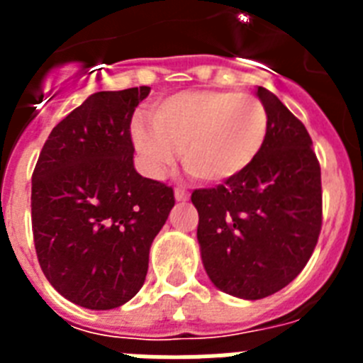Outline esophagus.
<instances>
[{
  "mask_svg": "<svg viewBox=\"0 0 363 363\" xmlns=\"http://www.w3.org/2000/svg\"><path fill=\"white\" fill-rule=\"evenodd\" d=\"M174 198L178 201H187L189 200V191L185 187H176Z\"/></svg>",
  "mask_w": 363,
  "mask_h": 363,
  "instance_id": "34e87169",
  "label": "esophagus"
}]
</instances>
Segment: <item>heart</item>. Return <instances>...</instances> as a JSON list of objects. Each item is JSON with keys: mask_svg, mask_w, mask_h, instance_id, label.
<instances>
[{"mask_svg": "<svg viewBox=\"0 0 363 363\" xmlns=\"http://www.w3.org/2000/svg\"><path fill=\"white\" fill-rule=\"evenodd\" d=\"M134 121L133 142L150 174L172 167L182 150L185 171L201 182H223L251 165L267 138L269 116L256 96L187 91L169 96Z\"/></svg>", "mask_w": 363, "mask_h": 363, "instance_id": "b5f03b06", "label": "heart"}]
</instances>
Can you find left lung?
I'll return each mask as SVG.
<instances>
[{
    "label": "left lung",
    "instance_id": "1",
    "mask_svg": "<svg viewBox=\"0 0 363 363\" xmlns=\"http://www.w3.org/2000/svg\"><path fill=\"white\" fill-rule=\"evenodd\" d=\"M256 96L269 116L256 160L238 176L191 196L205 271L218 289L245 300L289 285L322 230V174L306 125L264 86Z\"/></svg>",
    "mask_w": 363,
    "mask_h": 363
}]
</instances>
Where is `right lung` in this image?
<instances>
[{
  "label": "right lung",
  "instance_id": "1",
  "mask_svg": "<svg viewBox=\"0 0 363 363\" xmlns=\"http://www.w3.org/2000/svg\"><path fill=\"white\" fill-rule=\"evenodd\" d=\"M150 86L96 92L49 134L32 172L38 262L57 293L107 311L142 289L174 191L134 169L130 121Z\"/></svg>",
  "mask_w": 363,
  "mask_h": 363
}]
</instances>
